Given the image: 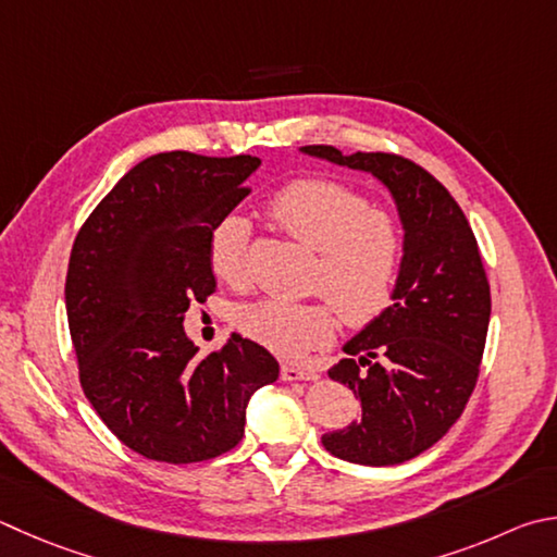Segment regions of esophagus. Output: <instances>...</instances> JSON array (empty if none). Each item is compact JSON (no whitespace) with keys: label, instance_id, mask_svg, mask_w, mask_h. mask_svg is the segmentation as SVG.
I'll use <instances>...</instances> for the list:
<instances>
[{"label":"esophagus","instance_id":"1","mask_svg":"<svg viewBox=\"0 0 557 557\" xmlns=\"http://www.w3.org/2000/svg\"><path fill=\"white\" fill-rule=\"evenodd\" d=\"M282 380L285 382H295V380H317L319 372L313 368H305V366H295V362H285L282 366Z\"/></svg>","mask_w":557,"mask_h":557}]
</instances>
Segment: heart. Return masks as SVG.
I'll list each match as a JSON object with an SVG mask.
<instances>
[{"label": "heart", "mask_w": 557, "mask_h": 557, "mask_svg": "<svg viewBox=\"0 0 557 557\" xmlns=\"http://www.w3.org/2000/svg\"><path fill=\"white\" fill-rule=\"evenodd\" d=\"M270 214L285 234L317 250L311 289L326 295L352 326L370 323L392 305L404 262L397 219L370 209L360 191L333 180L292 182L272 197ZM248 238L250 224L240 214L221 216L211 228L207 260L226 285H244L248 277ZM333 307L265 297L240 309L238 329L280 356H301L333 338Z\"/></svg>", "instance_id": "b5f03b06"}]
</instances>
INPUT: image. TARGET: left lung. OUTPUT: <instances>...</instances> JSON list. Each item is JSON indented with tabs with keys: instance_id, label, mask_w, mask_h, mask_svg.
Listing matches in <instances>:
<instances>
[{
	"instance_id": "left-lung-1",
	"label": "left lung",
	"mask_w": 557,
	"mask_h": 557,
	"mask_svg": "<svg viewBox=\"0 0 557 557\" xmlns=\"http://www.w3.org/2000/svg\"><path fill=\"white\" fill-rule=\"evenodd\" d=\"M305 156L375 177L404 231V262L392 305L352 336L329 377L360 399V419L323 433L341 460L399 465L446 436L468 404L490 326V282L458 201L407 158L343 156L305 146Z\"/></svg>"
}]
</instances>
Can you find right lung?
Instances as JSON below:
<instances>
[{
	"label": "right lung",
	"mask_w": 557,
	"mask_h": 557,
	"mask_svg": "<svg viewBox=\"0 0 557 557\" xmlns=\"http://www.w3.org/2000/svg\"><path fill=\"white\" fill-rule=\"evenodd\" d=\"M258 168L252 156H150L75 238L65 309L79 382L107 429L144 458L199 462L238 446L250 397L280 375L238 333L199 358L182 326L191 301L216 289L211 228L248 197Z\"/></svg>",
	"instance_id": "add662e5"
}]
</instances>
